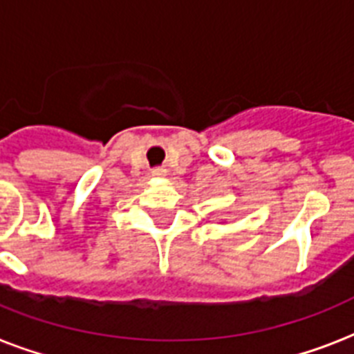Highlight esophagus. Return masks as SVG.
Returning a JSON list of instances; mask_svg holds the SVG:
<instances>
[{
	"label": "esophagus",
	"instance_id": "esophagus-1",
	"mask_svg": "<svg viewBox=\"0 0 354 354\" xmlns=\"http://www.w3.org/2000/svg\"><path fill=\"white\" fill-rule=\"evenodd\" d=\"M152 176L156 178L167 176V169H163V167H156V169H152Z\"/></svg>",
	"mask_w": 354,
	"mask_h": 354
}]
</instances>
